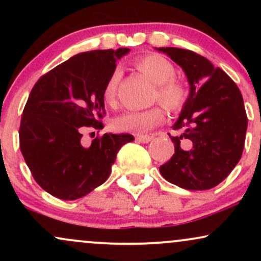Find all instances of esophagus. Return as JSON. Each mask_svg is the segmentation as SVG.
<instances>
[{
    "label": "esophagus",
    "mask_w": 261,
    "mask_h": 261,
    "mask_svg": "<svg viewBox=\"0 0 261 261\" xmlns=\"http://www.w3.org/2000/svg\"><path fill=\"white\" fill-rule=\"evenodd\" d=\"M136 140L139 141V142L148 143L149 141L153 140V136H149V135H139V136L136 137Z\"/></svg>",
    "instance_id": "obj_1"
}]
</instances>
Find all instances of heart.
<instances>
[{"mask_svg":"<svg viewBox=\"0 0 261 261\" xmlns=\"http://www.w3.org/2000/svg\"><path fill=\"white\" fill-rule=\"evenodd\" d=\"M135 66L155 85L152 98L153 101L158 100L166 109L172 112L181 109L187 99V89L174 79L175 68L169 60L157 54H149L135 60ZM120 77V70H114L107 80L103 88V99L107 106H116ZM163 116L160 107L146 110H130L116 116L112 122V126L119 133L143 134L157 126L163 120Z\"/></svg>","mask_w":261,"mask_h":261,"instance_id":"obj_1","label":"heart"}]
</instances>
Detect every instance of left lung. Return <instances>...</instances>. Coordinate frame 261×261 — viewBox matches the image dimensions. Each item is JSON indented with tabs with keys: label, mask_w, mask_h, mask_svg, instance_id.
Returning <instances> with one entry per match:
<instances>
[{
	"label": "left lung",
	"mask_w": 261,
	"mask_h": 261,
	"mask_svg": "<svg viewBox=\"0 0 261 261\" xmlns=\"http://www.w3.org/2000/svg\"><path fill=\"white\" fill-rule=\"evenodd\" d=\"M184 70L189 94L170 136L174 154L160 167L166 180L187 190H207L228 176L241 160L248 118L239 88L199 54L158 47Z\"/></svg>",
	"instance_id": "left-lung-1"
}]
</instances>
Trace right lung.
Instances as JSON below:
<instances>
[{
	"label": "right lung",
	"instance_id": "right-lung-1",
	"mask_svg": "<svg viewBox=\"0 0 261 261\" xmlns=\"http://www.w3.org/2000/svg\"><path fill=\"white\" fill-rule=\"evenodd\" d=\"M130 51L81 53L45 73L33 87L19 126V147L35 181L53 196L76 200L109 178L128 134H104L83 146L86 128H103V88L116 61Z\"/></svg>",
	"mask_w": 261,
	"mask_h": 261
}]
</instances>
